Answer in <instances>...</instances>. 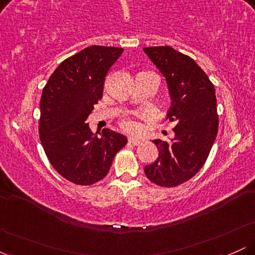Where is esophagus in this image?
Instances as JSON below:
<instances>
[{
    "label": "esophagus",
    "instance_id": "1",
    "mask_svg": "<svg viewBox=\"0 0 255 255\" xmlns=\"http://www.w3.org/2000/svg\"><path fill=\"white\" fill-rule=\"evenodd\" d=\"M128 141H129V144H131V145H134V146H137V145H140V139H135V137H129V139H128Z\"/></svg>",
    "mask_w": 255,
    "mask_h": 255
}]
</instances>
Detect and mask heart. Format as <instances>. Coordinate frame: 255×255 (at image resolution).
<instances>
[{
  "instance_id": "1",
  "label": "heart",
  "mask_w": 255,
  "mask_h": 255,
  "mask_svg": "<svg viewBox=\"0 0 255 255\" xmlns=\"http://www.w3.org/2000/svg\"><path fill=\"white\" fill-rule=\"evenodd\" d=\"M121 127L124 128L125 130L129 131V133H137V131L141 129V126H140L139 122L131 118H125L122 120Z\"/></svg>"
}]
</instances>
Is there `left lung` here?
Returning <instances> with one entry per match:
<instances>
[{
  "label": "left lung",
  "instance_id": "1",
  "mask_svg": "<svg viewBox=\"0 0 255 255\" xmlns=\"http://www.w3.org/2000/svg\"><path fill=\"white\" fill-rule=\"evenodd\" d=\"M144 51L166 79L171 97L166 118L176 121L171 141H152L159 156L144 171L151 182L172 188L191 180L209 157L218 133L216 91L206 73L182 52L171 46Z\"/></svg>",
  "mask_w": 255,
  "mask_h": 255
}]
</instances>
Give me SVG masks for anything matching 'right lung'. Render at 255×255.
<instances>
[{
  "label": "right lung",
  "mask_w": 255,
  "mask_h": 255,
  "mask_svg": "<svg viewBox=\"0 0 255 255\" xmlns=\"http://www.w3.org/2000/svg\"><path fill=\"white\" fill-rule=\"evenodd\" d=\"M122 48L92 45L66 58L44 86L39 137L46 157L61 176L78 186L103 180L127 137L116 131H91L86 120L103 97L105 77Z\"/></svg>",
  "instance_id": "add662e5"
}]
</instances>
